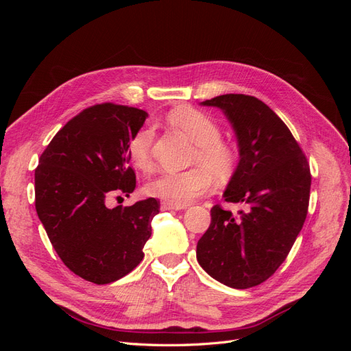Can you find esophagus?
Here are the masks:
<instances>
[{"instance_id":"obj_1","label":"esophagus","mask_w":351,"mask_h":351,"mask_svg":"<svg viewBox=\"0 0 351 351\" xmlns=\"http://www.w3.org/2000/svg\"><path fill=\"white\" fill-rule=\"evenodd\" d=\"M161 209H164V210H180V209H186V205L180 206V205H173V204H167V202H164V204L161 205Z\"/></svg>"}]
</instances>
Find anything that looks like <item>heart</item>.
<instances>
[{
    "label": "heart",
    "mask_w": 351,
    "mask_h": 351,
    "mask_svg": "<svg viewBox=\"0 0 351 351\" xmlns=\"http://www.w3.org/2000/svg\"><path fill=\"white\" fill-rule=\"evenodd\" d=\"M167 121L197 145L193 164H199V167L186 171H164L147 183L146 192L162 199L167 204L184 206L206 195L212 189L214 177L210 172L218 178L231 174L237 161V151L234 145L221 139L218 121L204 111L180 107L167 115ZM154 136L155 133L151 127H143L133 134L129 143V152L137 168H151ZM202 165L204 167H202Z\"/></svg>",
    "instance_id": "1"
}]
</instances>
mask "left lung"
Returning a JSON list of instances; mask_svg holds the SVG:
<instances>
[{
  "label": "left lung",
  "instance_id": "8db88e82",
  "mask_svg": "<svg viewBox=\"0 0 351 351\" xmlns=\"http://www.w3.org/2000/svg\"><path fill=\"white\" fill-rule=\"evenodd\" d=\"M219 108L237 137L239 164L224 199L243 204L234 217L219 205L197 241V262L212 278L250 289L280 268L304 224L311 169L289 127L267 104L241 93L200 102Z\"/></svg>",
  "mask_w": 351,
  "mask_h": 351
}]
</instances>
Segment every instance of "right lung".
Wrapping results in <instances>:
<instances>
[{
	"instance_id": "1",
	"label": "right lung",
	"mask_w": 351,
	"mask_h": 351,
	"mask_svg": "<svg viewBox=\"0 0 351 351\" xmlns=\"http://www.w3.org/2000/svg\"><path fill=\"white\" fill-rule=\"evenodd\" d=\"M146 117L125 105H93L62 127L39 158L38 217L61 261L86 281L114 282L143 259L159 202L110 209L105 199L134 190L129 143Z\"/></svg>"
}]
</instances>
